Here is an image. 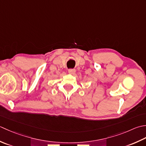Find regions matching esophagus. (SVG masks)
Returning a JSON list of instances; mask_svg holds the SVG:
<instances>
[{
	"instance_id": "34e87169",
	"label": "esophagus",
	"mask_w": 146,
	"mask_h": 146,
	"mask_svg": "<svg viewBox=\"0 0 146 146\" xmlns=\"http://www.w3.org/2000/svg\"><path fill=\"white\" fill-rule=\"evenodd\" d=\"M68 72H69V74H73L76 72V70L74 69H69V70H68Z\"/></svg>"
}]
</instances>
